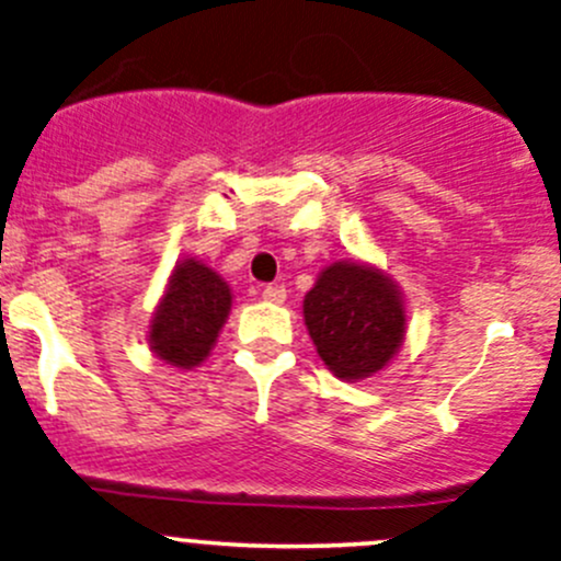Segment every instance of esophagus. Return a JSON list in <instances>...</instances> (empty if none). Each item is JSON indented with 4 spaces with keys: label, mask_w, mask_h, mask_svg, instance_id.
<instances>
[{
    "label": "esophagus",
    "mask_w": 561,
    "mask_h": 561,
    "mask_svg": "<svg viewBox=\"0 0 561 561\" xmlns=\"http://www.w3.org/2000/svg\"><path fill=\"white\" fill-rule=\"evenodd\" d=\"M261 296L263 300H268V304H282V300L287 298V290L282 285H265L261 287Z\"/></svg>",
    "instance_id": "1"
}]
</instances>
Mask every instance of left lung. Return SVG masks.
Segmentation results:
<instances>
[{"instance_id":"left-lung-1","label":"left lung","mask_w":561,"mask_h":561,"mask_svg":"<svg viewBox=\"0 0 561 561\" xmlns=\"http://www.w3.org/2000/svg\"><path fill=\"white\" fill-rule=\"evenodd\" d=\"M304 320L322 363L339 379H365L392 359L405 311L392 279L359 263H333L306 293Z\"/></svg>"}]
</instances>
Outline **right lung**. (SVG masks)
<instances>
[{"label": "right lung", "instance_id": "obj_1", "mask_svg": "<svg viewBox=\"0 0 561 561\" xmlns=\"http://www.w3.org/2000/svg\"><path fill=\"white\" fill-rule=\"evenodd\" d=\"M231 311L226 282L198 261L174 268L150 325V350L174 368H196L215 346Z\"/></svg>", "mask_w": 561, "mask_h": 561}]
</instances>
